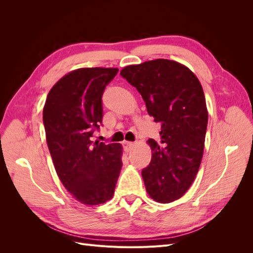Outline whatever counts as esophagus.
Returning a JSON list of instances; mask_svg holds the SVG:
<instances>
[{"instance_id": "esophagus-1", "label": "esophagus", "mask_w": 253, "mask_h": 253, "mask_svg": "<svg viewBox=\"0 0 253 253\" xmlns=\"http://www.w3.org/2000/svg\"><path fill=\"white\" fill-rule=\"evenodd\" d=\"M122 145H124V149H125V151H126V152H128L129 150H131V148L133 147V145H134V143H133V142H131V141H126V140H125L124 142H122Z\"/></svg>"}]
</instances>
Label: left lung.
<instances>
[{
  "label": "left lung",
  "instance_id": "left-lung-1",
  "mask_svg": "<svg viewBox=\"0 0 253 253\" xmlns=\"http://www.w3.org/2000/svg\"><path fill=\"white\" fill-rule=\"evenodd\" d=\"M120 75L162 126V147L148 140L152 159L141 171L147 192L158 203L178 200L192 185L203 158L208 112L201 83L188 67L167 59L126 66Z\"/></svg>",
  "mask_w": 253,
  "mask_h": 253
}]
</instances>
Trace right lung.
Returning a JSON list of instances; mask_svg holds the SVG:
<instances>
[{
	"label": "right lung",
	"instance_id": "1",
	"mask_svg": "<svg viewBox=\"0 0 253 253\" xmlns=\"http://www.w3.org/2000/svg\"><path fill=\"white\" fill-rule=\"evenodd\" d=\"M117 68H79L61 78L47 95L43 124L61 182L84 205L113 197L122 167L119 143L91 141L102 126V95Z\"/></svg>",
	"mask_w": 253,
	"mask_h": 253
}]
</instances>
